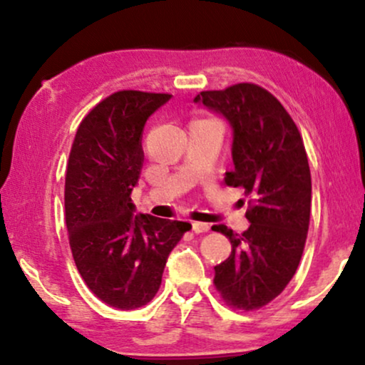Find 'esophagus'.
Segmentation results:
<instances>
[{"mask_svg": "<svg viewBox=\"0 0 365 365\" xmlns=\"http://www.w3.org/2000/svg\"><path fill=\"white\" fill-rule=\"evenodd\" d=\"M192 230H194L195 233H206L209 232V225L200 223V221H194V223H192Z\"/></svg>", "mask_w": 365, "mask_h": 365, "instance_id": "obj_1", "label": "esophagus"}]
</instances>
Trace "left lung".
<instances>
[{"label":"left lung","instance_id":"8db88e82","mask_svg":"<svg viewBox=\"0 0 365 365\" xmlns=\"http://www.w3.org/2000/svg\"><path fill=\"white\" fill-rule=\"evenodd\" d=\"M233 128L228 187L249 197V230L242 235L225 225L232 254L215 266V287L226 305L255 311L284 290L299 267L311 221V170L302 135L283 104L261 86L235 83L195 96Z\"/></svg>","mask_w":365,"mask_h":365}]
</instances>
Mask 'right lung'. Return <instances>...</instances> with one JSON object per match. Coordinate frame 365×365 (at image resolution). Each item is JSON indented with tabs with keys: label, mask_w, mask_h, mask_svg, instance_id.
Wrapping results in <instances>:
<instances>
[{
	"label": "right lung",
	"mask_w": 365,
	"mask_h": 365,
	"mask_svg": "<svg viewBox=\"0 0 365 365\" xmlns=\"http://www.w3.org/2000/svg\"><path fill=\"white\" fill-rule=\"evenodd\" d=\"M170 94L118 91L83 116L65 177V223L75 266L104 304L130 311L154 299L166 259L190 223L133 217L144 163L142 130Z\"/></svg>",
	"instance_id": "add662e5"
}]
</instances>
